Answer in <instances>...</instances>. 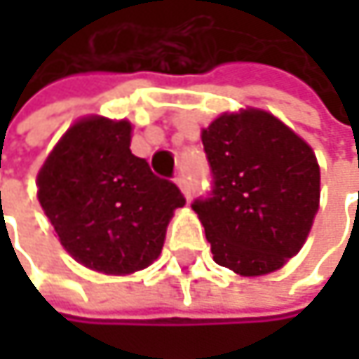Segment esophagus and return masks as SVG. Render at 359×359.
<instances>
[{
	"label": "esophagus",
	"instance_id": "obj_1",
	"mask_svg": "<svg viewBox=\"0 0 359 359\" xmlns=\"http://www.w3.org/2000/svg\"><path fill=\"white\" fill-rule=\"evenodd\" d=\"M175 182H177V187L180 189V193H182L187 199H191V184H189L187 177H184V175H179V177L175 179Z\"/></svg>",
	"mask_w": 359,
	"mask_h": 359
}]
</instances>
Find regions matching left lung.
Returning a JSON list of instances; mask_svg holds the SVG:
<instances>
[{"mask_svg":"<svg viewBox=\"0 0 359 359\" xmlns=\"http://www.w3.org/2000/svg\"><path fill=\"white\" fill-rule=\"evenodd\" d=\"M214 191L193 210L214 262L239 276L280 270L304 248L320 208L314 149L259 108L224 111L201 128Z\"/></svg>","mask_w":359,"mask_h":359,"instance_id":"left-lung-1","label":"left lung"}]
</instances>
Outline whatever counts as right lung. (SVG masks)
Masks as SVG:
<instances>
[{
    "instance_id": "right-lung-1",
    "label": "right lung",
    "mask_w": 359,
    "mask_h": 359,
    "mask_svg": "<svg viewBox=\"0 0 359 359\" xmlns=\"http://www.w3.org/2000/svg\"><path fill=\"white\" fill-rule=\"evenodd\" d=\"M133 124L89 114L74 120L36 175V199L62 248L89 270L124 276L147 268L184 205L130 151Z\"/></svg>"
}]
</instances>
